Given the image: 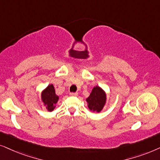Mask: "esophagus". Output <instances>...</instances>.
<instances>
[{
	"mask_svg": "<svg viewBox=\"0 0 160 160\" xmlns=\"http://www.w3.org/2000/svg\"><path fill=\"white\" fill-rule=\"evenodd\" d=\"M78 95V92H74V93H70V96H72V97H76V96Z\"/></svg>",
	"mask_w": 160,
	"mask_h": 160,
	"instance_id": "1",
	"label": "esophagus"
}]
</instances>
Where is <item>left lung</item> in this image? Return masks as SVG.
<instances>
[{
    "label": "left lung",
    "instance_id": "obj_1",
    "mask_svg": "<svg viewBox=\"0 0 160 160\" xmlns=\"http://www.w3.org/2000/svg\"><path fill=\"white\" fill-rule=\"evenodd\" d=\"M88 109L93 112H99L107 102V94L101 87L96 86L93 88L89 97L86 99Z\"/></svg>",
    "mask_w": 160,
    "mask_h": 160
}]
</instances>
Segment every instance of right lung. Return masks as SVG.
Masks as SVG:
<instances>
[{
  "instance_id": "add662e5",
  "label": "right lung",
  "mask_w": 160,
  "mask_h": 160,
  "mask_svg": "<svg viewBox=\"0 0 160 160\" xmlns=\"http://www.w3.org/2000/svg\"><path fill=\"white\" fill-rule=\"evenodd\" d=\"M59 97L55 93V90L52 84L48 85L41 93V101L43 105L49 112H52L56 107Z\"/></svg>"
}]
</instances>
